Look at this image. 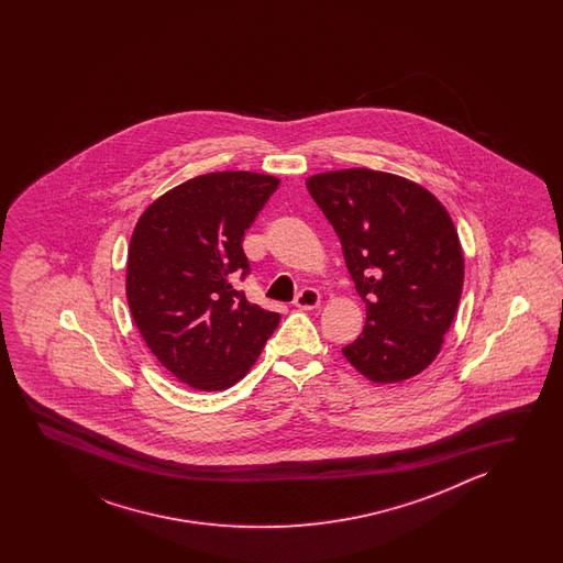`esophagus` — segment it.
<instances>
[{
    "instance_id": "esophagus-1",
    "label": "esophagus",
    "mask_w": 563,
    "mask_h": 563,
    "mask_svg": "<svg viewBox=\"0 0 563 563\" xmlns=\"http://www.w3.org/2000/svg\"><path fill=\"white\" fill-rule=\"evenodd\" d=\"M294 306L299 308V310H313V308H318V306H320V294H318V289H313V287L299 289L298 296L294 299Z\"/></svg>"
}]
</instances>
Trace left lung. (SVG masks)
Segmentation results:
<instances>
[{"label":"left lung","mask_w":563,"mask_h":563,"mask_svg":"<svg viewBox=\"0 0 563 563\" xmlns=\"http://www.w3.org/2000/svg\"><path fill=\"white\" fill-rule=\"evenodd\" d=\"M306 187L366 303L362 334L342 347L347 362L380 384L424 371L455 320L465 277L446 209L417 183L371 168L313 175Z\"/></svg>","instance_id":"1"}]
</instances>
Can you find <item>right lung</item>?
Instances as JSON below:
<instances>
[{
  "instance_id": "obj_1",
  "label": "right lung",
  "mask_w": 563,
  "mask_h": 563,
  "mask_svg": "<svg viewBox=\"0 0 563 563\" xmlns=\"http://www.w3.org/2000/svg\"><path fill=\"white\" fill-rule=\"evenodd\" d=\"M279 187L247 170L209 173L158 197L132 233L126 298L156 360L180 383L225 390L279 323L235 289L250 274L245 231Z\"/></svg>"
}]
</instances>
